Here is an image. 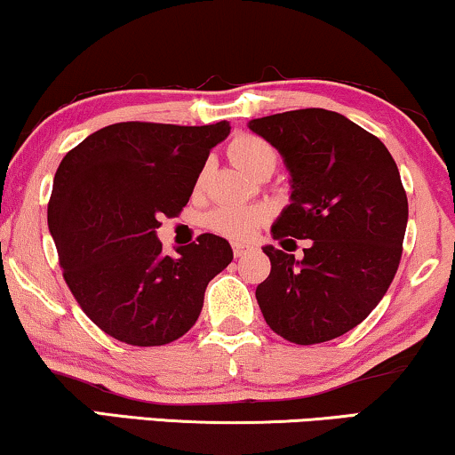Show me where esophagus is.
Returning <instances> with one entry per match:
<instances>
[{
    "label": "esophagus",
    "mask_w": 455,
    "mask_h": 455,
    "mask_svg": "<svg viewBox=\"0 0 455 455\" xmlns=\"http://www.w3.org/2000/svg\"><path fill=\"white\" fill-rule=\"evenodd\" d=\"M249 249H251V246L244 244V242H234V244H232V251H234L235 257L246 255V251H249Z\"/></svg>",
    "instance_id": "obj_1"
}]
</instances>
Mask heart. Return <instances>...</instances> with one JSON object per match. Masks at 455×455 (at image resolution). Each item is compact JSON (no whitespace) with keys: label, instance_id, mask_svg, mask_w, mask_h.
Returning <instances> with one entry per match:
<instances>
[{"label":"heart","instance_id":"heart-1","mask_svg":"<svg viewBox=\"0 0 455 455\" xmlns=\"http://www.w3.org/2000/svg\"><path fill=\"white\" fill-rule=\"evenodd\" d=\"M229 155H232L234 163L240 169H244L246 173H257L261 167H274L278 163V152L274 150V146L267 141L257 138V135H240L232 141L229 146ZM206 171L209 167H203L198 171L194 188L203 190L206 181ZM265 215L257 209H240V206H220V209L211 211L206 217V226L213 232L228 235L234 240H246L257 232V228L261 226Z\"/></svg>","mask_w":455,"mask_h":455}]
</instances>
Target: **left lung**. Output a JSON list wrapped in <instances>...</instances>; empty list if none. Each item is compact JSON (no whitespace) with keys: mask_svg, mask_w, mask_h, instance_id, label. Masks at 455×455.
Here are the masks:
<instances>
[{"mask_svg":"<svg viewBox=\"0 0 455 455\" xmlns=\"http://www.w3.org/2000/svg\"><path fill=\"white\" fill-rule=\"evenodd\" d=\"M291 171V204L271 226L275 240L309 239L297 262L275 246L257 303L267 326L297 345L326 343L362 323L397 274L408 196L387 146L323 108L252 119Z\"/></svg>","mask_w":455,"mask_h":455,"instance_id":"obj_1","label":"left lung"}]
</instances>
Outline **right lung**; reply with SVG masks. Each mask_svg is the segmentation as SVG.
I'll use <instances>...</instances> for the list:
<instances>
[{"instance_id": "add662e5", "label": "right lung", "mask_w": 455, "mask_h": 455, "mask_svg": "<svg viewBox=\"0 0 455 455\" xmlns=\"http://www.w3.org/2000/svg\"><path fill=\"white\" fill-rule=\"evenodd\" d=\"M229 123H115L87 135L56 171L47 226L64 280L85 315L135 347L173 343L196 323L206 284L232 263L226 238L163 255V217H177Z\"/></svg>"}]
</instances>
